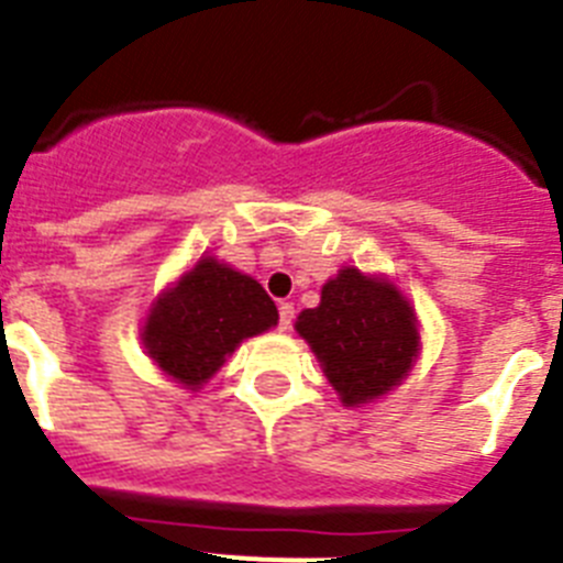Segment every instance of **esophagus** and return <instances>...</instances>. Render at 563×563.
Masks as SVG:
<instances>
[{"instance_id": "1", "label": "esophagus", "mask_w": 563, "mask_h": 563, "mask_svg": "<svg viewBox=\"0 0 563 563\" xmlns=\"http://www.w3.org/2000/svg\"><path fill=\"white\" fill-rule=\"evenodd\" d=\"M292 312H296V310H292L290 301H282V305H278V330H282V332L290 330Z\"/></svg>"}]
</instances>
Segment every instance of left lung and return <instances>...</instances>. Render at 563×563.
Masks as SVG:
<instances>
[{
    "mask_svg": "<svg viewBox=\"0 0 563 563\" xmlns=\"http://www.w3.org/2000/svg\"><path fill=\"white\" fill-rule=\"evenodd\" d=\"M296 332L310 343L343 406L361 409L397 389L420 355L415 305L383 273L341 267L301 310Z\"/></svg>",
    "mask_w": 563,
    "mask_h": 563,
    "instance_id": "8db88e82",
    "label": "left lung"
}]
</instances>
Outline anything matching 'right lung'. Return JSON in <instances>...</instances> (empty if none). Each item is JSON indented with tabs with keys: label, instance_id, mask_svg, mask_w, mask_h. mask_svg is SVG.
Segmentation results:
<instances>
[{
	"label": "right lung",
	"instance_id": "right-lung-1",
	"mask_svg": "<svg viewBox=\"0 0 563 563\" xmlns=\"http://www.w3.org/2000/svg\"><path fill=\"white\" fill-rule=\"evenodd\" d=\"M276 324V305L256 278L217 256H202L157 292L143 318L141 341L168 380L200 391L239 343Z\"/></svg>",
	"mask_w": 563,
	"mask_h": 563
}]
</instances>
